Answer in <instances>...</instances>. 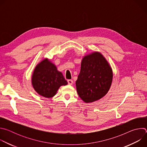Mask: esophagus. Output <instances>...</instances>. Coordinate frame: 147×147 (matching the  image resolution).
Instances as JSON below:
<instances>
[{
	"mask_svg": "<svg viewBox=\"0 0 147 147\" xmlns=\"http://www.w3.org/2000/svg\"><path fill=\"white\" fill-rule=\"evenodd\" d=\"M67 82H68V84L69 85H72L73 84V80H67Z\"/></svg>",
	"mask_w": 147,
	"mask_h": 147,
	"instance_id": "obj_1",
	"label": "esophagus"
}]
</instances>
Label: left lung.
Listing matches in <instances>:
<instances>
[{
    "instance_id": "8db88e82",
    "label": "left lung",
    "mask_w": 147,
    "mask_h": 147,
    "mask_svg": "<svg viewBox=\"0 0 147 147\" xmlns=\"http://www.w3.org/2000/svg\"><path fill=\"white\" fill-rule=\"evenodd\" d=\"M112 69L98 52L85 56L76 84L77 93L86 103L99 100L108 92L112 81Z\"/></svg>"
}]
</instances>
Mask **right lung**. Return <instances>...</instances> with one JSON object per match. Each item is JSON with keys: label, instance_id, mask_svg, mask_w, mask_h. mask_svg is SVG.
Masks as SVG:
<instances>
[{"label": "right lung", "instance_id": "right-lung-1", "mask_svg": "<svg viewBox=\"0 0 147 147\" xmlns=\"http://www.w3.org/2000/svg\"><path fill=\"white\" fill-rule=\"evenodd\" d=\"M34 90L40 95L52 98L61 86H66L67 82L62 73L57 70L56 67L47 59L36 66L32 77Z\"/></svg>", "mask_w": 147, "mask_h": 147}]
</instances>
